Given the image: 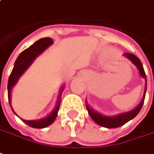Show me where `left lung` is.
I'll return each instance as SVG.
<instances>
[{
    "label": "left lung",
    "instance_id": "left-lung-1",
    "mask_svg": "<svg viewBox=\"0 0 154 154\" xmlns=\"http://www.w3.org/2000/svg\"><path fill=\"white\" fill-rule=\"evenodd\" d=\"M124 55L130 60L134 64L137 68H138V71L140 73V75L142 77L145 79V80L147 81V77H146V74H145L144 69L143 67L140 60L138 59L137 56H135L134 54H131V53H124ZM146 89H147V82H146V85H145V91H144V95H143V99L142 100L141 103L138 104V107H136L134 109L131 110L129 112L127 113H124V114H119L117 116H114V117H109V116H104L103 114L98 113L96 111L93 109L92 108H89L87 102L86 103V108L88 110V113H89V116L92 118V119L96 124H98L100 126L104 128H118L120 127L122 125H124V124H126L127 122L129 120H131L132 119L137 115L139 113V111L141 110L143 104V101H144L145 98V94H146Z\"/></svg>",
    "mask_w": 154,
    "mask_h": 154
}]
</instances>
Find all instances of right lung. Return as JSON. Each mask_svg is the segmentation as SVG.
Instances as JSON below:
<instances>
[{"instance_id": "1", "label": "right lung", "mask_w": 154, "mask_h": 154, "mask_svg": "<svg viewBox=\"0 0 154 154\" xmlns=\"http://www.w3.org/2000/svg\"><path fill=\"white\" fill-rule=\"evenodd\" d=\"M52 43H53V41L51 38H49V37L42 38L40 40H37L36 42H35L31 46L27 48L26 50L23 51L20 54L18 58L16 59V62H15L14 68H13L12 71L9 76V79H8L7 89H8L9 103L11 102V90L12 89L13 86L16 84L18 79L20 77V75L26 70L27 68L34 61V60L39 54H41L46 48L49 47ZM60 98L58 100L57 106L55 108V109L48 117L45 118L43 119H40V120H25V119H22V121L24 123H26L27 125H29L30 127L35 128H43L47 127L49 125H51L54 122V119H56L59 108H60ZM11 109H12V108H11ZM12 111L14 112L13 109Z\"/></svg>"}]
</instances>
